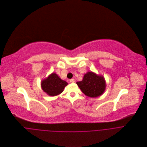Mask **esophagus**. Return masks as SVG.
<instances>
[{"label": "esophagus", "mask_w": 147, "mask_h": 147, "mask_svg": "<svg viewBox=\"0 0 147 147\" xmlns=\"http://www.w3.org/2000/svg\"><path fill=\"white\" fill-rule=\"evenodd\" d=\"M70 82H71V83H73V82H75V80H74V79H73V78L70 79Z\"/></svg>", "instance_id": "esophagus-1"}]
</instances>
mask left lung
I'll return each instance as SVG.
<instances>
[{
  "label": "left lung",
  "mask_w": 147,
  "mask_h": 147,
  "mask_svg": "<svg viewBox=\"0 0 147 147\" xmlns=\"http://www.w3.org/2000/svg\"><path fill=\"white\" fill-rule=\"evenodd\" d=\"M81 91L90 97H96L103 94L106 90V80L103 76L88 71L84 74L81 81L76 83Z\"/></svg>",
  "instance_id": "left-lung-1"
}]
</instances>
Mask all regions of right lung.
I'll return each mask as SVG.
<instances>
[{
    "label": "right lung",
    "instance_id": "obj_1",
    "mask_svg": "<svg viewBox=\"0 0 147 147\" xmlns=\"http://www.w3.org/2000/svg\"><path fill=\"white\" fill-rule=\"evenodd\" d=\"M67 84V82L62 80L55 73H51L41 81V87L42 90L50 96L61 94Z\"/></svg>",
    "mask_w": 147,
    "mask_h": 147
}]
</instances>
